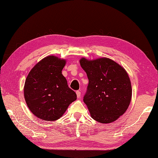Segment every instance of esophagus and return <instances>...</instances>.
I'll list each match as a JSON object with an SVG mask.
<instances>
[{"label": "esophagus", "mask_w": 158, "mask_h": 158, "mask_svg": "<svg viewBox=\"0 0 158 158\" xmlns=\"http://www.w3.org/2000/svg\"><path fill=\"white\" fill-rule=\"evenodd\" d=\"M76 94H77V98H79L81 97V92L79 91H76Z\"/></svg>", "instance_id": "obj_1"}]
</instances>
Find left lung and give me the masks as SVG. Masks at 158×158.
I'll use <instances>...</instances> for the list:
<instances>
[{
	"instance_id": "left-lung-1",
	"label": "left lung",
	"mask_w": 158,
	"mask_h": 158,
	"mask_svg": "<svg viewBox=\"0 0 158 158\" xmlns=\"http://www.w3.org/2000/svg\"><path fill=\"white\" fill-rule=\"evenodd\" d=\"M89 79L83 102L91 118L102 123L118 119L131 102V85L126 71L108 58L80 60Z\"/></svg>"
}]
</instances>
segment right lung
Segmentation results:
<instances>
[{"instance_id": "obj_1", "label": "right lung", "mask_w": 158, "mask_h": 158, "mask_svg": "<svg viewBox=\"0 0 158 158\" xmlns=\"http://www.w3.org/2000/svg\"><path fill=\"white\" fill-rule=\"evenodd\" d=\"M65 60L55 56L43 59L29 72L24 87L28 107L43 120L55 121L77 99L74 91L69 87L62 69Z\"/></svg>"}]
</instances>
